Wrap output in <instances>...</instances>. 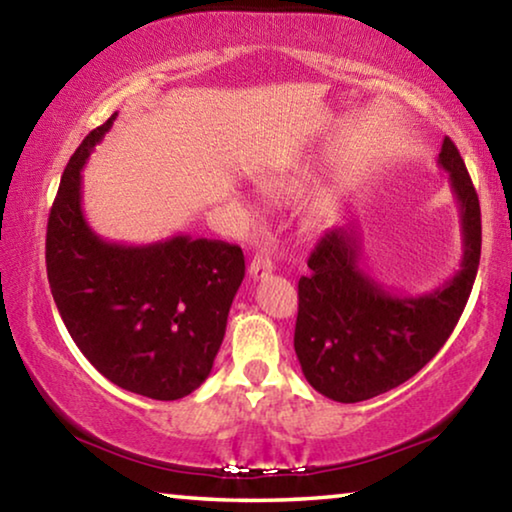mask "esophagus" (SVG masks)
Wrapping results in <instances>:
<instances>
[{"mask_svg":"<svg viewBox=\"0 0 512 512\" xmlns=\"http://www.w3.org/2000/svg\"><path fill=\"white\" fill-rule=\"evenodd\" d=\"M273 273V262L271 257L266 253H257L253 259H250V266H248V276L253 280H259V278H266L271 276Z\"/></svg>","mask_w":512,"mask_h":512,"instance_id":"1","label":"esophagus"}]
</instances>
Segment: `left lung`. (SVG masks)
Here are the masks:
<instances>
[{
  "label": "left lung",
  "mask_w": 512,
  "mask_h": 512,
  "mask_svg": "<svg viewBox=\"0 0 512 512\" xmlns=\"http://www.w3.org/2000/svg\"><path fill=\"white\" fill-rule=\"evenodd\" d=\"M439 165L460 202L464 255L444 287L421 296L388 292L361 269L356 225L333 227L299 280L294 349L308 384L335 402H363L411 379L451 338L480 262V204L451 137Z\"/></svg>",
  "instance_id": "left-lung-1"
}]
</instances>
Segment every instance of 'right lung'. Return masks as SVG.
<instances>
[{
    "label": "right lung",
    "instance_id": "1",
    "mask_svg": "<svg viewBox=\"0 0 512 512\" xmlns=\"http://www.w3.org/2000/svg\"><path fill=\"white\" fill-rule=\"evenodd\" d=\"M117 112L68 160L45 234L52 299L87 361L126 391L179 400L209 377L246 276L239 246L172 236L149 246L103 241L82 213V167Z\"/></svg>",
    "mask_w": 512,
    "mask_h": 512
}]
</instances>
